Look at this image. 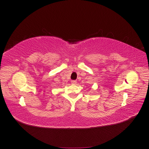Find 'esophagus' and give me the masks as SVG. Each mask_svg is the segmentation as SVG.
I'll return each mask as SVG.
<instances>
[{"label":"esophagus","mask_w":149,"mask_h":149,"mask_svg":"<svg viewBox=\"0 0 149 149\" xmlns=\"http://www.w3.org/2000/svg\"><path fill=\"white\" fill-rule=\"evenodd\" d=\"M71 84H72V85L77 84V81H76V80H72L71 81Z\"/></svg>","instance_id":"1"}]
</instances>
